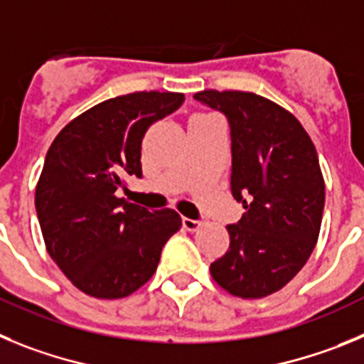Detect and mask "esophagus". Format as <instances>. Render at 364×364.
Masks as SVG:
<instances>
[{
    "label": "esophagus",
    "mask_w": 364,
    "mask_h": 364,
    "mask_svg": "<svg viewBox=\"0 0 364 364\" xmlns=\"http://www.w3.org/2000/svg\"><path fill=\"white\" fill-rule=\"evenodd\" d=\"M201 225H203V221H199V219L183 218V227H185L188 232H196L199 227H201Z\"/></svg>",
    "instance_id": "1"
}]
</instances>
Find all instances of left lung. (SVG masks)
<instances>
[{
	"label": "left lung",
	"instance_id": "left-lung-1",
	"mask_svg": "<svg viewBox=\"0 0 364 364\" xmlns=\"http://www.w3.org/2000/svg\"><path fill=\"white\" fill-rule=\"evenodd\" d=\"M194 97L227 117L230 190L245 208L227 227L230 247L210 274L232 296H270L294 279L319 237L325 181L316 146L299 121L267 97L237 90Z\"/></svg>",
	"mask_w": 364,
	"mask_h": 364
}]
</instances>
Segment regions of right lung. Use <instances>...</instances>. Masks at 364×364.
Segmentation results:
<instances>
[{
  "label": "right lung",
  "mask_w": 364,
  "mask_h": 364,
  "mask_svg": "<svg viewBox=\"0 0 364 364\" xmlns=\"http://www.w3.org/2000/svg\"><path fill=\"white\" fill-rule=\"evenodd\" d=\"M185 101L176 92H134L72 119L50 145L36 188V212L55 264L81 292L119 299L143 287L165 243L181 228L178 212L117 198L141 178L146 129Z\"/></svg>",
  "instance_id": "obj_1"
}]
</instances>
